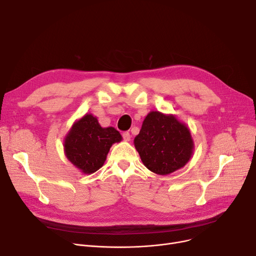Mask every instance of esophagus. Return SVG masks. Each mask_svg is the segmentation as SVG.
Returning <instances> with one entry per match:
<instances>
[{
    "mask_svg": "<svg viewBox=\"0 0 256 256\" xmlns=\"http://www.w3.org/2000/svg\"><path fill=\"white\" fill-rule=\"evenodd\" d=\"M122 137H124V141H130V134L128 132H124L122 134Z\"/></svg>",
    "mask_w": 256,
    "mask_h": 256,
    "instance_id": "esophagus-1",
    "label": "esophagus"
}]
</instances>
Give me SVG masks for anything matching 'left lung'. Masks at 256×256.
Here are the masks:
<instances>
[{
  "label": "left lung",
  "mask_w": 256,
  "mask_h": 256,
  "mask_svg": "<svg viewBox=\"0 0 256 256\" xmlns=\"http://www.w3.org/2000/svg\"><path fill=\"white\" fill-rule=\"evenodd\" d=\"M134 144L144 166L167 176L189 162L194 143L189 128L174 115L152 111L143 121Z\"/></svg>",
  "instance_id": "left-lung-1"
}]
</instances>
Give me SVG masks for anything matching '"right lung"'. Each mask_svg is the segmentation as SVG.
<instances>
[{
  "mask_svg": "<svg viewBox=\"0 0 256 256\" xmlns=\"http://www.w3.org/2000/svg\"><path fill=\"white\" fill-rule=\"evenodd\" d=\"M122 140L114 128H102L96 117L86 114L72 124L64 140V152L70 162L85 174L98 171L111 146Z\"/></svg>",
  "mask_w": 256,
  "mask_h": 256,
  "instance_id": "1",
  "label": "right lung"
}]
</instances>
